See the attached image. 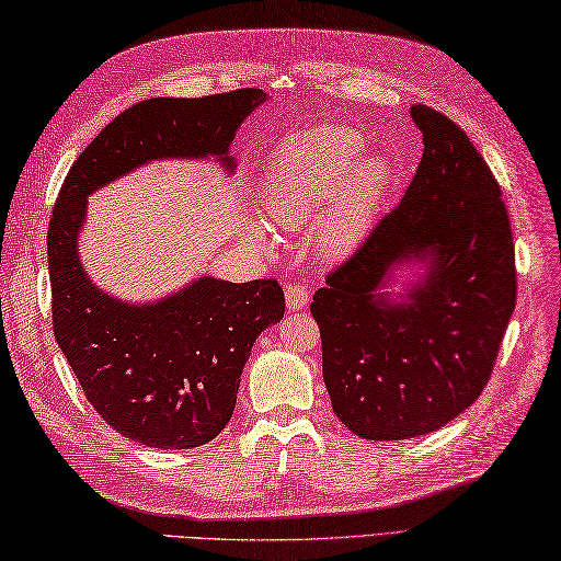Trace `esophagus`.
<instances>
[{"label":"esophagus","mask_w":561,"mask_h":561,"mask_svg":"<svg viewBox=\"0 0 561 561\" xmlns=\"http://www.w3.org/2000/svg\"><path fill=\"white\" fill-rule=\"evenodd\" d=\"M309 285L307 283H288L285 285V302L295 311V309H302L309 302Z\"/></svg>","instance_id":"34e87169"}]
</instances>
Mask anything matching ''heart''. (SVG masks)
<instances>
[{
  "mask_svg": "<svg viewBox=\"0 0 561 561\" xmlns=\"http://www.w3.org/2000/svg\"><path fill=\"white\" fill-rule=\"evenodd\" d=\"M362 135L347 126L313 128L280 147L264 185V207L280 224H309L325 214L321 244L345 254L357 244L383 197L390 167L359 157Z\"/></svg>",
  "mask_w": 561,
  "mask_h": 561,
  "instance_id": "heart-1",
  "label": "heart"
}]
</instances>
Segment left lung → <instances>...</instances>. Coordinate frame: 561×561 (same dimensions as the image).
<instances>
[{"mask_svg": "<svg viewBox=\"0 0 561 561\" xmlns=\"http://www.w3.org/2000/svg\"><path fill=\"white\" fill-rule=\"evenodd\" d=\"M423 154L398 207L325 276L311 317L335 416L366 440H407L471 407L493 374L516 305L510 214L485 159L453 118L414 104ZM432 259L410 302L377 288Z\"/></svg>", "mask_w": 561, "mask_h": 561, "instance_id": "left-lung-1", "label": "left lung"}]
</instances>
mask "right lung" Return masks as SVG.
I'll use <instances>...</instances> for the list:
<instances>
[{"mask_svg":"<svg viewBox=\"0 0 561 561\" xmlns=\"http://www.w3.org/2000/svg\"><path fill=\"white\" fill-rule=\"evenodd\" d=\"M264 100V90L242 88L133 104L73 161L54 202L47 228L54 337L94 412L147 447H199L226 428L242 366L256 335L283 319L285 297L273 278H199L157 305L118 302L80 266L85 197L163 157H218L233 171L228 147Z\"/></svg>","mask_w":561,"mask_h":561,"instance_id":"right-lung-1","label":"right lung"}]
</instances>
